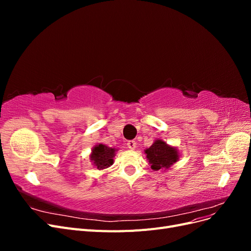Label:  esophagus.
I'll list each match as a JSON object with an SVG mask.
<instances>
[{
    "instance_id": "esophagus-1",
    "label": "esophagus",
    "mask_w": 251,
    "mask_h": 251,
    "mask_svg": "<svg viewBox=\"0 0 251 251\" xmlns=\"http://www.w3.org/2000/svg\"><path fill=\"white\" fill-rule=\"evenodd\" d=\"M126 146H127V148H128V149L135 150V148L137 147V143H136V141H134V140H130V141H127Z\"/></svg>"
}]
</instances>
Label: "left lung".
<instances>
[{
    "label": "left lung",
    "instance_id": "8db88e82",
    "mask_svg": "<svg viewBox=\"0 0 251 251\" xmlns=\"http://www.w3.org/2000/svg\"><path fill=\"white\" fill-rule=\"evenodd\" d=\"M144 154L147 155L151 169L154 171L169 170L180 158L177 148L170 146L161 139L155 140L149 149L144 150Z\"/></svg>",
    "mask_w": 251,
    "mask_h": 251
}]
</instances>
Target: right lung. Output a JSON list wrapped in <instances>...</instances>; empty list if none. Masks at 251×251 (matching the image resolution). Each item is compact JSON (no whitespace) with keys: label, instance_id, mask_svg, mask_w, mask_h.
<instances>
[{"label":"right lung","instance_id":"right-lung-1","mask_svg":"<svg viewBox=\"0 0 251 251\" xmlns=\"http://www.w3.org/2000/svg\"><path fill=\"white\" fill-rule=\"evenodd\" d=\"M116 149L109 148L105 144H96L93 147L90 154V160L98 170H105L110 168L114 162V157L116 155Z\"/></svg>","mask_w":251,"mask_h":251}]
</instances>
